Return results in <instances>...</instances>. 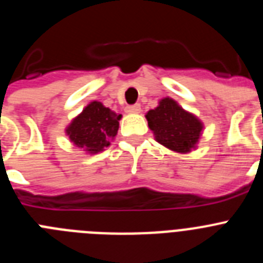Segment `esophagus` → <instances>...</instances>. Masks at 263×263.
Segmentation results:
<instances>
[{
    "label": "esophagus",
    "instance_id": "1",
    "mask_svg": "<svg viewBox=\"0 0 263 263\" xmlns=\"http://www.w3.org/2000/svg\"><path fill=\"white\" fill-rule=\"evenodd\" d=\"M126 113H130V115H137L141 111V105L139 104H134V105H127L126 106Z\"/></svg>",
    "mask_w": 263,
    "mask_h": 263
}]
</instances>
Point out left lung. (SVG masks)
<instances>
[{
  "label": "left lung",
  "instance_id": "obj_1",
  "mask_svg": "<svg viewBox=\"0 0 263 263\" xmlns=\"http://www.w3.org/2000/svg\"><path fill=\"white\" fill-rule=\"evenodd\" d=\"M146 120L157 142L182 154L196 147L203 132V122L170 97L162 99L157 108L148 110Z\"/></svg>",
  "mask_w": 263,
  "mask_h": 263
}]
</instances>
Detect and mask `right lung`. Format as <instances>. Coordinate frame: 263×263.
Instances as JSON below:
<instances>
[{
  "instance_id": "obj_1",
  "label": "right lung",
  "mask_w": 263,
  "mask_h": 263,
  "mask_svg": "<svg viewBox=\"0 0 263 263\" xmlns=\"http://www.w3.org/2000/svg\"><path fill=\"white\" fill-rule=\"evenodd\" d=\"M121 117L100 101H92L72 120L66 133L76 147L89 154H97L104 152L117 136Z\"/></svg>"
}]
</instances>
